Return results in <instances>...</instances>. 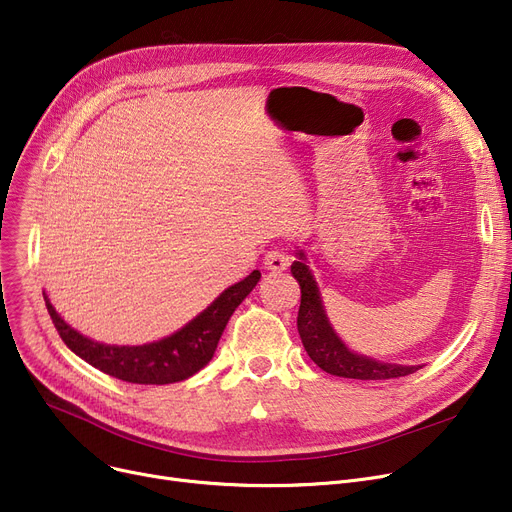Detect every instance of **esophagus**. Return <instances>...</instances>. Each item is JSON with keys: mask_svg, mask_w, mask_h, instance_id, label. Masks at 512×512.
<instances>
[{"mask_svg": "<svg viewBox=\"0 0 512 512\" xmlns=\"http://www.w3.org/2000/svg\"><path fill=\"white\" fill-rule=\"evenodd\" d=\"M263 265L270 272H284V270H288V265H290V255L284 249H272V251L265 253Z\"/></svg>", "mask_w": 512, "mask_h": 512, "instance_id": "34e87169", "label": "esophagus"}]
</instances>
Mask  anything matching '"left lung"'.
<instances>
[{
	"label": "left lung",
	"instance_id": "8db88e82",
	"mask_svg": "<svg viewBox=\"0 0 512 512\" xmlns=\"http://www.w3.org/2000/svg\"><path fill=\"white\" fill-rule=\"evenodd\" d=\"M297 257L299 261L290 265L294 280L301 286L297 328L307 355L319 369H324L330 375H338V378L351 380H392L421 369V365H392L353 353L330 326L324 303H321L319 297L317 282L309 265L305 263V253L299 251Z\"/></svg>",
	"mask_w": 512,
	"mask_h": 512
}]
</instances>
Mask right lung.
I'll list each match as a JSON object with an SVG mask.
<instances>
[{
  "label": "right lung",
  "instance_id": "obj_1",
  "mask_svg": "<svg viewBox=\"0 0 512 512\" xmlns=\"http://www.w3.org/2000/svg\"><path fill=\"white\" fill-rule=\"evenodd\" d=\"M259 278V270H253L245 280L226 288L218 299L195 319L188 321L182 330L168 338L141 346H114L95 342L70 328L58 315V311L53 309L47 297L45 305L53 326H56L60 338L74 355L122 382L161 386L191 378V375H195L211 361L228 319L257 286Z\"/></svg>",
  "mask_w": 512,
  "mask_h": 512
}]
</instances>
